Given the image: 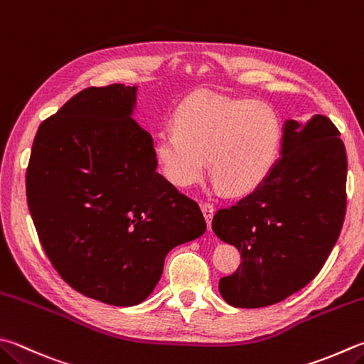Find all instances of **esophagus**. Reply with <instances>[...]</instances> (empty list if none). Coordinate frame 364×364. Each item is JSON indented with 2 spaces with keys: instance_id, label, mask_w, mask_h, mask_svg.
<instances>
[{
  "instance_id": "1",
  "label": "esophagus",
  "mask_w": 364,
  "mask_h": 364,
  "mask_svg": "<svg viewBox=\"0 0 364 364\" xmlns=\"http://www.w3.org/2000/svg\"><path fill=\"white\" fill-rule=\"evenodd\" d=\"M201 210L204 214L205 222H208V228L210 230V223H212V217H214V205L210 203H203L201 204Z\"/></svg>"
}]
</instances>
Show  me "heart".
Instances as JSON below:
<instances>
[{
  "instance_id": "1",
  "label": "heart",
  "mask_w": 364,
  "mask_h": 364,
  "mask_svg": "<svg viewBox=\"0 0 364 364\" xmlns=\"http://www.w3.org/2000/svg\"><path fill=\"white\" fill-rule=\"evenodd\" d=\"M280 139V122L264 102L198 92L183 101L176 128L156 138V159L177 187L203 179L210 155L217 183L245 193L269 173Z\"/></svg>"
}]
</instances>
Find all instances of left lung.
I'll use <instances>...</instances> for the list:
<instances>
[{
	"label": "left lung",
	"instance_id": "1",
	"mask_svg": "<svg viewBox=\"0 0 364 364\" xmlns=\"http://www.w3.org/2000/svg\"><path fill=\"white\" fill-rule=\"evenodd\" d=\"M325 115L289 120L282 152L263 182L230 208L212 230L241 253V264L218 290L235 307H266L299 291L330 257L347 208V155Z\"/></svg>",
	"mask_w": 364,
	"mask_h": 364
}]
</instances>
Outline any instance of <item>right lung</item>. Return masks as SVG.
I'll return each instance as SVG.
<instances>
[{
	"label": "right lung",
	"instance_id": "obj_1",
	"mask_svg": "<svg viewBox=\"0 0 364 364\" xmlns=\"http://www.w3.org/2000/svg\"><path fill=\"white\" fill-rule=\"evenodd\" d=\"M136 87H88L41 123L26 168L39 242L75 291L134 306L173 247L200 237V205L156 173L152 136L132 119Z\"/></svg>",
	"mask_w": 364,
	"mask_h": 364
}]
</instances>
